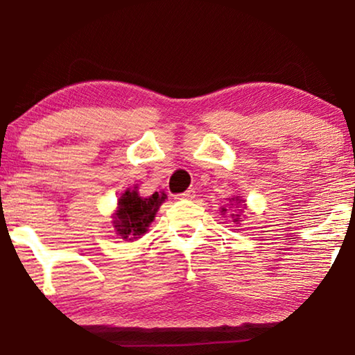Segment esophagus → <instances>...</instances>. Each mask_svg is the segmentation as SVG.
<instances>
[{
	"label": "esophagus",
	"mask_w": 355,
	"mask_h": 355,
	"mask_svg": "<svg viewBox=\"0 0 355 355\" xmlns=\"http://www.w3.org/2000/svg\"><path fill=\"white\" fill-rule=\"evenodd\" d=\"M194 189L193 188H189V189H187V191H184L183 194H180L178 196V199H193L194 198Z\"/></svg>",
	"instance_id": "34e87169"
}]
</instances>
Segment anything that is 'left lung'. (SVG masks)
<instances>
[{
    "label": "left lung",
    "instance_id": "left-lung-1",
    "mask_svg": "<svg viewBox=\"0 0 355 355\" xmlns=\"http://www.w3.org/2000/svg\"><path fill=\"white\" fill-rule=\"evenodd\" d=\"M233 202H235L234 205L232 204ZM238 204H239V206H241V209H238V214H230L234 223L241 222V212L244 211V209H246V201H244V199H241V196L230 198V206H236L238 207ZM225 214H227V209L222 207V216H225Z\"/></svg>",
    "mask_w": 355,
    "mask_h": 355
}]
</instances>
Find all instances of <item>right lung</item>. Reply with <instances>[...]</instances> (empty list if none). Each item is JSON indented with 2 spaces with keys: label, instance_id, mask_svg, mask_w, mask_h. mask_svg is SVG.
I'll list each match as a JSON object with an SVG mask.
<instances>
[{
  "label": "right lung",
  "instance_id": "add662e5",
  "mask_svg": "<svg viewBox=\"0 0 355 355\" xmlns=\"http://www.w3.org/2000/svg\"><path fill=\"white\" fill-rule=\"evenodd\" d=\"M167 199V194L154 193L149 198L139 196L138 187L127 188L117 199V207L112 214V225L117 236L125 241H137L154 222V217Z\"/></svg>",
  "mask_w": 355,
  "mask_h": 355
}]
</instances>
